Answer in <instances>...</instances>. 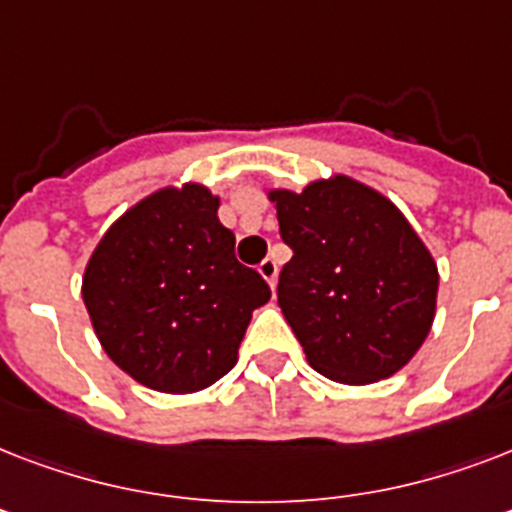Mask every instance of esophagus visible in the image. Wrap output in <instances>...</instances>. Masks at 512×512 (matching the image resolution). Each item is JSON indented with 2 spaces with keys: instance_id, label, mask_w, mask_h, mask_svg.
Segmentation results:
<instances>
[{
  "instance_id": "obj_1",
  "label": "esophagus",
  "mask_w": 512,
  "mask_h": 512,
  "mask_svg": "<svg viewBox=\"0 0 512 512\" xmlns=\"http://www.w3.org/2000/svg\"><path fill=\"white\" fill-rule=\"evenodd\" d=\"M257 271H260V276H263V279L271 284V289L276 287V279H279V265H276V260H273V257H265Z\"/></svg>"
}]
</instances>
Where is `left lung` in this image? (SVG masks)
I'll list each match as a JSON object with an SVG mask.
<instances>
[{"label": "left lung", "instance_id": "obj_1", "mask_svg": "<svg viewBox=\"0 0 512 512\" xmlns=\"http://www.w3.org/2000/svg\"><path fill=\"white\" fill-rule=\"evenodd\" d=\"M268 199L292 249L279 308L308 364L345 385L409 364L433 327L438 268L396 204L348 175Z\"/></svg>", "mask_w": 512, "mask_h": 512}]
</instances>
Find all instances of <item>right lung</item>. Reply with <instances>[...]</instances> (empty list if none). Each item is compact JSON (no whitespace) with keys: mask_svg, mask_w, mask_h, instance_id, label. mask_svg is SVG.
<instances>
[{"mask_svg":"<svg viewBox=\"0 0 512 512\" xmlns=\"http://www.w3.org/2000/svg\"><path fill=\"white\" fill-rule=\"evenodd\" d=\"M220 199L199 183L162 188L130 207L92 252L82 297L100 345L159 393H196L228 374L252 311L271 300L233 255Z\"/></svg>","mask_w":512,"mask_h":512,"instance_id":"obj_1","label":"right lung"}]
</instances>
